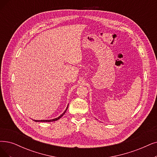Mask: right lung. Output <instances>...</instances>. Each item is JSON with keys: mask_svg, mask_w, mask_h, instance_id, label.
Here are the masks:
<instances>
[{"mask_svg": "<svg viewBox=\"0 0 157 157\" xmlns=\"http://www.w3.org/2000/svg\"><path fill=\"white\" fill-rule=\"evenodd\" d=\"M67 108H68V105L67 106V108H66V110L64 111V113H62V115H60L59 117H57V118H53V119H51V120H41V121H36V120H33L35 122H53V121H57V120H59V118H60L62 116H63L64 114H65V113H66V110L67 109Z\"/></svg>", "mask_w": 157, "mask_h": 157, "instance_id": "obj_1", "label": "right lung"}]
</instances>
